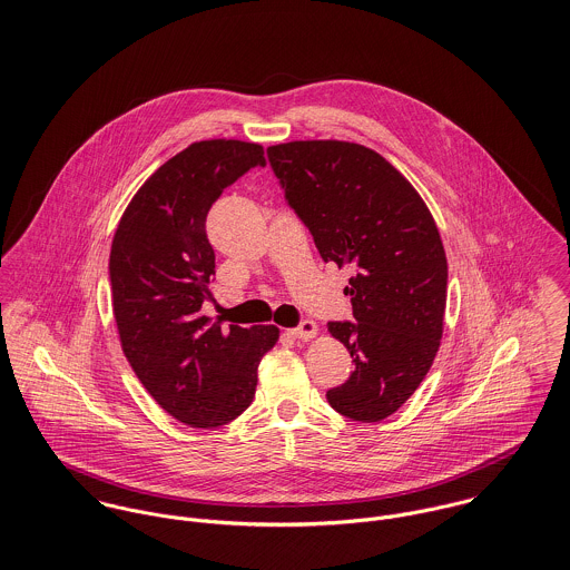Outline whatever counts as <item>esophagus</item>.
<instances>
[{
    "mask_svg": "<svg viewBox=\"0 0 570 570\" xmlns=\"http://www.w3.org/2000/svg\"><path fill=\"white\" fill-rule=\"evenodd\" d=\"M288 335L293 337V340H315L317 335H320V328H317V324L315 322H302L297 328H293V331H288Z\"/></svg>",
    "mask_w": 570,
    "mask_h": 570,
    "instance_id": "esophagus-1",
    "label": "esophagus"
}]
</instances>
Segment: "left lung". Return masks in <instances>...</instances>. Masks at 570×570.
<instances>
[{
	"mask_svg": "<svg viewBox=\"0 0 570 570\" xmlns=\"http://www.w3.org/2000/svg\"><path fill=\"white\" fill-rule=\"evenodd\" d=\"M266 154L324 262L354 273L343 293L356 324H328L354 370L326 399L352 421L379 423L416 392L441 347L448 257L434 216L412 183L365 145L291 140Z\"/></svg>",
	"mask_w": 570,
	"mask_h": 570,
	"instance_id": "left-lung-1",
	"label": "left lung"
}]
</instances>
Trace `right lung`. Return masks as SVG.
Returning a JSON list of instances; mask_svg holds the SVG:
<instances>
[{
	"instance_id": "add662e5",
	"label": "right lung",
	"mask_w": 570,
	"mask_h": 570,
	"mask_svg": "<svg viewBox=\"0 0 570 570\" xmlns=\"http://www.w3.org/2000/svg\"><path fill=\"white\" fill-rule=\"evenodd\" d=\"M255 165H266L259 142H191L142 183L112 239L120 347L151 399L189 428L237 419L255 396L262 356L279 340L277 326L223 331L200 313L216 275L207 214Z\"/></svg>"
}]
</instances>
